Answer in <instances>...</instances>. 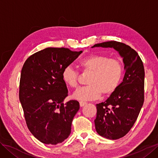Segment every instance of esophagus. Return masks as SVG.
Masks as SVG:
<instances>
[{
  "mask_svg": "<svg viewBox=\"0 0 158 158\" xmlns=\"http://www.w3.org/2000/svg\"><path fill=\"white\" fill-rule=\"evenodd\" d=\"M85 104H86V103H85V102H80V107H83V106H84Z\"/></svg>",
  "mask_w": 158,
  "mask_h": 158,
  "instance_id": "obj_1",
  "label": "esophagus"
}]
</instances>
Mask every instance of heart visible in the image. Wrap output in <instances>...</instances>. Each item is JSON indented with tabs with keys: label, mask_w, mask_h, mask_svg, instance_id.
<instances>
[{
	"label": "heart",
	"mask_w": 158,
	"mask_h": 158,
	"mask_svg": "<svg viewBox=\"0 0 158 158\" xmlns=\"http://www.w3.org/2000/svg\"><path fill=\"white\" fill-rule=\"evenodd\" d=\"M78 65L84 73H90L88 85L78 88L73 98L80 101H90L99 98L101 94H113L120 85L123 74L121 62L104 55H90L79 61ZM62 79L68 86L75 88L78 83L79 73L71 66L62 72Z\"/></svg>",
	"instance_id": "heart-1"
}]
</instances>
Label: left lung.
<instances>
[{
    "instance_id": "8db88e82",
    "label": "left lung",
    "mask_w": 158,
    "mask_h": 158,
    "mask_svg": "<svg viewBox=\"0 0 158 158\" xmlns=\"http://www.w3.org/2000/svg\"><path fill=\"white\" fill-rule=\"evenodd\" d=\"M111 47L123 59L125 74L123 82L106 102L96 105L95 127L100 136L117 140L130 131L144 102V68L136 51L115 41L101 43L92 47Z\"/></svg>"
}]
</instances>
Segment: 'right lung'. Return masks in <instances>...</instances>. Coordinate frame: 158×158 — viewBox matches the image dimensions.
Here are the masks:
<instances>
[{
    "label": "right lung",
    "instance_id": "obj_1",
    "mask_svg": "<svg viewBox=\"0 0 158 158\" xmlns=\"http://www.w3.org/2000/svg\"><path fill=\"white\" fill-rule=\"evenodd\" d=\"M82 52L49 47L31 55L21 71L19 98L28 129L44 144L56 145L70 135L79 102L70 100L62 72Z\"/></svg>",
    "mask_w": 158,
    "mask_h": 158
}]
</instances>
